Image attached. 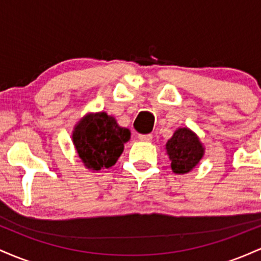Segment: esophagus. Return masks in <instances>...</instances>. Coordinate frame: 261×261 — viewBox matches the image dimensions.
Returning <instances> with one entry per match:
<instances>
[{
  "label": "esophagus",
  "mask_w": 261,
  "mask_h": 261,
  "mask_svg": "<svg viewBox=\"0 0 261 261\" xmlns=\"http://www.w3.org/2000/svg\"><path fill=\"white\" fill-rule=\"evenodd\" d=\"M139 139L140 141H143V142H151L153 137H152V135L148 134V135H139Z\"/></svg>",
  "instance_id": "34e87169"
}]
</instances>
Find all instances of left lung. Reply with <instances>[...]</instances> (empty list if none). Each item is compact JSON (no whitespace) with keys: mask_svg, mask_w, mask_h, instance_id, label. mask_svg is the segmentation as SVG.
Masks as SVG:
<instances>
[{"mask_svg":"<svg viewBox=\"0 0 261 261\" xmlns=\"http://www.w3.org/2000/svg\"><path fill=\"white\" fill-rule=\"evenodd\" d=\"M166 149L175 174H185L193 170L205 153L199 137L188 127H179L166 143Z\"/></svg>","mask_w":261,"mask_h":261,"instance_id":"8db88e82","label":"left lung"}]
</instances>
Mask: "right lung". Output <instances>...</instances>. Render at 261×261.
<instances>
[{
    "instance_id": "right-lung-1",
    "label": "right lung",
    "mask_w": 261,
    "mask_h": 261,
    "mask_svg": "<svg viewBox=\"0 0 261 261\" xmlns=\"http://www.w3.org/2000/svg\"><path fill=\"white\" fill-rule=\"evenodd\" d=\"M130 135L128 128L119 126L115 118L101 112L83 116L74 126L72 141L83 164L98 172L116 163Z\"/></svg>"
}]
</instances>
